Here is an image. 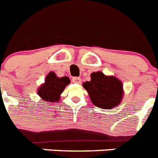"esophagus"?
<instances>
[{
    "instance_id": "34e87169",
    "label": "esophagus",
    "mask_w": 158,
    "mask_h": 158,
    "mask_svg": "<svg viewBox=\"0 0 158 158\" xmlns=\"http://www.w3.org/2000/svg\"><path fill=\"white\" fill-rule=\"evenodd\" d=\"M72 81H73V83H76V84H81V82L80 77H73Z\"/></svg>"
}]
</instances>
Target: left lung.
Wrapping results in <instances>:
<instances>
[{"label": "left lung", "instance_id": "obj_1", "mask_svg": "<svg viewBox=\"0 0 158 158\" xmlns=\"http://www.w3.org/2000/svg\"><path fill=\"white\" fill-rule=\"evenodd\" d=\"M93 104L100 108L112 109L122 102L124 90L121 81L102 72L92 73L90 81L82 84Z\"/></svg>", "mask_w": 158, "mask_h": 158}]
</instances>
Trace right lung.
<instances>
[{
  "label": "right lung",
  "instance_id": "right-lung-1",
  "mask_svg": "<svg viewBox=\"0 0 158 158\" xmlns=\"http://www.w3.org/2000/svg\"><path fill=\"white\" fill-rule=\"evenodd\" d=\"M69 84L70 79L68 77H59L54 72H50L46 76L45 82L39 86L37 94L43 101L55 103L59 101L60 94Z\"/></svg>",
  "mask_w": 158,
  "mask_h": 158
}]
</instances>
